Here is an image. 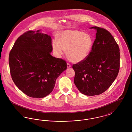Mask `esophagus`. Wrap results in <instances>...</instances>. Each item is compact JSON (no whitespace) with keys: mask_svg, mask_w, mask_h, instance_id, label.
I'll list each match as a JSON object with an SVG mask.
<instances>
[{"mask_svg":"<svg viewBox=\"0 0 132 132\" xmlns=\"http://www.w3.org/2000/svg\"><path fill=\"white\" fill-rule=\"evenodd\" d=\"M67 68H70V67H71V64H70V63H67Z\"/></svg>","mask_w":132,"mask_h":132,"instance_id":"esophagus-1","label":"esophagus"}]
</instances>
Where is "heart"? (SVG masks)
Returning <instances> with one entry per match:
<instances>
[{
  "mask_svg": "<svg viewBox=\"0 0 132 132\" xmlns=\"http://www.w3.org/2000/svg\"><path fill=\"white\" fill-rule=\"evenodd\" d=\"M93 45L92 37L84 32L77 30L63 32L60 40L54 39L52 42V47L58 55L68 53L71 60L74 62H80L88 56Z\"/></svg>",
  "mask_w": 132,
  "mask_h": 132,
  "instance_id": "b5f03b06",
  "label": "heart"
}]
</instances>
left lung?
<instances>
[{
	"label": "left lung",
	"mask_w": 132,
	"mask_h": 132,
	"mask_svg": "<svg viewBox=\"0 0 132 132\" xmlns=\"http://www.w3.org/2000/svg\"><path fill=\"white\" fill-rule=\"evenodd\" d=\"M96 38L88 56L73 65L74 82L82 94L93 96L101 94L113 83L120 69L119 46L111 33L98 27Z\"/></svg>",
	"instance_id": "obj_1"
}]
</instances>
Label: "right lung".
<instances>
[{"label":"right lung","mask_w":132,"mask_h":132,"mask_svg":"<svg viewBox=\"0 0 132 132\" xmlns=\"http://www.w3.org/2000/svg\"><path fill=\"white\" fill-rule=\"evenodd\" d=\"M29 31L17 38L9 55L10 74L16 86L33 98L50 94L57 78L67 69L66 62L52 56L51 38Z\"/></svg>","instance_id":"obj_1"}]
</instances>
